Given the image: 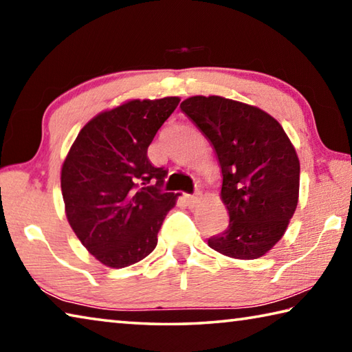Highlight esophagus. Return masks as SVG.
Masks as SVG:
<instances>
[{"label":"esophagus","instance_id":"34e87169","mask_svg":"<svg viewBox=\"0 0 352 352\" xmlns=\"http://www.w3.org/2000/svg\"><path fill=\"white\" fill-rule=\"evenodd\" d=\"M200 197H201L200 192H195V194H184V200H186L188 206H194L195 204H199Z\"/></svg>","mask_w":352,"mask_h":352}]
</instances>
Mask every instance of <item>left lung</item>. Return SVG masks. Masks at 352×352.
<instances>
[{
	"instance_id": "left-lung-1",
	"label": "left lung",
	"mask_w": 352,
	"mask_h": 352,
	"mask_svg": "<svg viewBox=\"0 0 352 352\" xmlns=\"http://www.w3.org/2000/svg\"><path fill=\"white\" fill-rule=\"evenodd\" d=\"M216 148L230 223L208 245L236 259H256L281 239L300 190V162L275 118L220 96L180 104Z\"/></svg>"
}]
</instances>
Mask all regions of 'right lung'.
Returning <instances> with one entry per match:
<instances>
[{
  "label": "right lung",
  "instance_id": "right-lung-1",
  "mask_svg": "<svg viewBox=\"0 0 352 352\" xmlns=\"http://www.w3.org/2000/svg\"><path fill=\"white\" fill-rule=\"evenodd\" d=\"M180 99L130 100L93 118L62 168V194L71 228L94 258L122 269L157 247L166 214L175 205L164 192V168L147 157L153 136Z\"/></svg>",
  "mask_w": 352,
  "mask_h": 352
}]
</instances>
